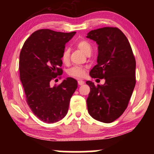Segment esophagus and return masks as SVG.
Masks as SVG:
<instances>
[{
  "label": "esophagus",
  "mask_w": 154,
  "mask_h": 154,
  "mask_svg": "<svg viewBox=\"0 0 154 154\" xmlns=\"http://www.w3.org/2000/svg\"><path fill=\"white\" fill-rule=\"evenodd\" d=\"M85 83V82H83V80H79L78 81V84H79V85H83Z\"/></svg>",
  "instance_id": "34e87169"
}]
</instances>
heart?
<instances>
[{"label": "heart", "mask_w": 154, "mask_h": 154, "mask_svg": "<svg viewBox=\"0 0 154 154\" xmlns=\"http://www.w3.org/2000/svg\"><path fill=\"white\" fill-rule=\"evenodd\" d=\"M76 45L83 53L88 55L92 52V46L89 42L85 40H80L77 43ZM62 60L64 64H66L69 61V51L68 49H65L62 55ZM69 75L75 78H82L85 76L86 73V69L81 66H73L69 70L68 72Z\"/></svg>", "instance_id": "obj_1"}]
</instances>
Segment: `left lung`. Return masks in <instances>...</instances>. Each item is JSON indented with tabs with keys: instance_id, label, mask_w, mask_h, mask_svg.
I'll use <instances>...</instances> for the list:
<instances>
[{
	"instance_id": "1",
	"label": "left lung",
	"mask_w": 154,
	"mask_h": 154,
	"mask_svg": "<svg viewBox=\"0 0 154 154\" xmlns=\"http://www.w3.org/2000/svg\"><path fill=\"white\" fill-rule=\"evenodd\" d=\"M86 37L98 45L97 64L90 75L105 79L104 85L86 82L90 88L88 111L96 120L111 123L122 116L128 105L136 83V61L128 40L118 28L91 30Z\"/></svg>"
}]
</instances>
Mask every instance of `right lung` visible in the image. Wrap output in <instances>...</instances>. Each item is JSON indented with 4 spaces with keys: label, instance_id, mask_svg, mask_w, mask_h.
<instances>
[{
    "label": "right lung",
    "instance_id": "obj_1",
    "mask_svg": "<svg viewBox=\"0 0 154 154\" xmlns=\"http://www.w3.org/2000/svg\"><path fill=\"white\" fill-rule=\"evenodd\" d=\"M75 33L36 30L25 41L20 52V76L26 102L32 113L45 123H55L66 116L77 88V82L71 77L58 85H50L62 73L65 44Z\"/></svg>",
    "mask_w": 154,
    "mask_h": 154
}]
</instances>
